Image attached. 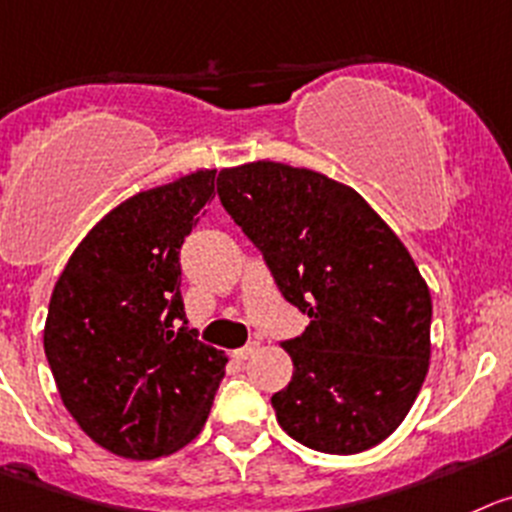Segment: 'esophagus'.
Here are the masks:
<instances>
[{
    "label": "esophagus",
    "mask_w": 512,
    "mask_h": 512,
    "mask_svg": "<svg viewBox=\"0 0 512 512\" xmlns=\"http://www.w3.org/2000/svg\"><path fill=\"white\" fill-rule=\"evenodd\" d=\"M257 348H260V343L250 341L247 346H242V348H237V351H234V358H237V361H247L250 356H255Z\"/></svg>",
    "instance_id": "esophagus-1"
}]
</instances>
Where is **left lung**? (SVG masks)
<instances>
[{
    "instance_id": "1",
    "label": "left lung",
    "mask_w": 512,
    "mask_h": 512,
    "mask_svg": "<svg viewBox=\"0 0 512 512\" xmlns=\"http://www.w3.org/2000/svg\"><path fill=\"white\" fill-rule=\"evenodd\" d=\"M219 202L262 252L283 298L308 313L283 341L293 379L272 394L280 427L310 450L384 442L429 369L432 298L412 255L341 181L275 161L222 169Z\"/></svg>"
}]
</instances>
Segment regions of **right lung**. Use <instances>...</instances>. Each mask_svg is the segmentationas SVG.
Listing matches in <instances>:
<instances>
[{"instance_id":"right-lung-1","label":"right lung","mask_w":512,"mask_h":512,"mask_svg":"<svg viewBox=\"0 0 512 512\" xmlns=\"http://www.w3.org/2000/svg\"><path fill=\"white\" fill-rule=\"evenodd\" d=\"M214 174L194 171L111 209L52 290L45 356L62 404L95 444L126 460L189 444L224 376L227 356L186 328L179 262Z\"/></svg>"}]
</instances>
